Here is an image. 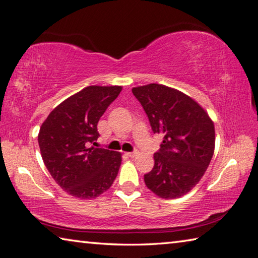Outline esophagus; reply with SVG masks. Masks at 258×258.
<instances>
[{
  "instance_id": "1",
  "label": "esophagus",
  "mask_w": 258,
  "mask_h": 258,
  "mask_svg": "<svg viewBox=\"0 0 258 258\" xmlns=\"http://www.w3.org/2000/svg\"><path fill=\"white\" fill-rule=\"evenodd\" d=\"M126 155H127V156L131 158H134L137 156V153H126Z\"/></svg>"
}]
</instances>
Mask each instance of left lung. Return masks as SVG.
<instances>
[{"mask_svg":"<svg viewBox=\"0 0 258 258\" xmlns=\"http://www.w3.org/2000/svg\"><path fill=\"white\" fill-rule=\"evenodd\" d=\"M154 133L162 134L146 186L162 199H177L198 185L215 151V125L198 102L178 89L149 84L133 87Z\"/></svg>","mask_w":258,"mask_h":258,"instance_id":"left-lung-1","label":"left lung"}]
</instances>
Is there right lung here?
I'll use <instances>...</instances> for the list:
<instances>
[{
	"label": "right lung",
	"instance_id": "add662e5",
	"mask_svg": "<svg viewBox=\"0 0 258 258\" xmlns=\"http://www.w3.org/2000/svg\"><path fill=\"white\" fill-rule=\"evenodd\" d=\"M121 86H88L49 113L38 136L43 163L62 189L78 199L108 190L121 164V154L89 148L97 140V122L119 95Z\"/></svg>",
	"mask_w": 258,
	"mask_h": 258
}]
</instances>
